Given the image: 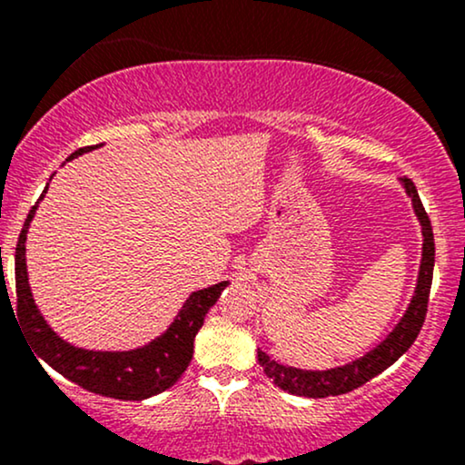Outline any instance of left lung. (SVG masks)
<instances>
[{"label":"left lung","instance_id":"8db88e82","mask_svg":"<svg viewBox=\"0 0 465 465\" xmlns=\"http://www.w3.org/2000/svg\"><path fill=\"white\" fill-rule=\"evenodd\" d=\"M404 192L413 203V212L421 225V262L418 273V284H415L413 297H411L409 308L404 311L402 319L396 323V328L389 332L376 348H371L361 359H354L341 367L332 370H300V367H288L271 359L262 350H258V362L266 376L275 382L277 387L292 396L303 398H328L341 396L365 385L373 376L391 367L400 356L407 351L413 341L418 339L421 325H424L426 306H429V292L433 284V266H435V240L433 227H430L429 216H426L424 205H421L418 190L413 181L400 179Z\"/></svg>","mask_w":465,"mask_h":465}]
</instances>
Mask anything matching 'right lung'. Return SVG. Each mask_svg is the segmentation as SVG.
<instances>
[{
	"instance_id": "add662e5",
	"label": "right lung",
	"mask_w": 465,
	"mask_h": 465,
	"mask_svg": "<svg viewBox=\"0 0 465 465\" xmlns=\"http://www.w3.org/2000/svg\"><path fill=\"white\" fill-rule=\"evenodd\" d=\"M98 146L78 148L69 159L94 151ZM45 192L47 188L41 194V199L45 196ZM36 207H39V203L32 207L28 218H25L24 229L19 233L17 251H15L17 317L30 348H35L36 361H45L52 370L63 373L67 381L76 382L78 387L87 389V391L115 400H146L173 387L181 378V373L188 370L192 354H194V336L201 330L203 319L218 302L229 282H218L214 286L192 292L181 306L174 322L170 323V328L142 348L126 351L76 348V345L63 341L47 325L30 291L28 266H25V236H28Z\"/></svg>"
}]
</instances>
